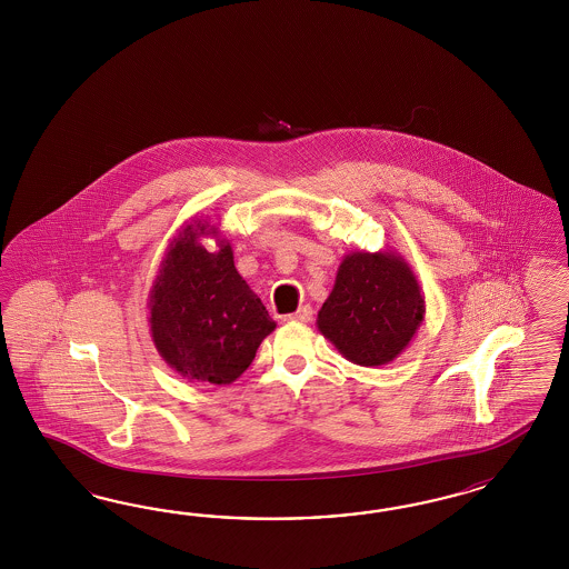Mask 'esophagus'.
<instances>
[{
    "mask_svg": "<svg viewBox=\"0 0 569 569\" xmlns=\"http://www.w3.org/2000/svg\"><path fill=\"white\" fill-rule=\"evenodd\" d=\"M290 319L292 321H300V323H309V321H312V309H310L309 305H305V307H300L296 312H292Z\"/></svg>",
    "mask_w": 569,
    "mask_h": 569,
    "instance_id": "obj_1",
    "label": "esophagus"
}]
</instances>
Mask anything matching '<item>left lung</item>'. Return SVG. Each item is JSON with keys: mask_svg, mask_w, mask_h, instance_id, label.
<instances>
[{"mask_svg": "<svg viewBox=\"0 0 569 569\" xmlns=\"http://www.w3.org/2000/svg\"><path fill=\"white\" fill-rule=\"evenodd\" d=\"M426 298L409 262L397 252H350L317 315V328L355 365L379 367L411 345Z\"/></svg>", "mask_w": 569, "mask_h": 569, "instance_id": "obj_1", "label": "left lung"}]
</instances>
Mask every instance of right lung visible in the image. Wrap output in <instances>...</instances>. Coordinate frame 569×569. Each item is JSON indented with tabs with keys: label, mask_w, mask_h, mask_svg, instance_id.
<instances>
[{
	"label": "right lung",
	"mask_w": 569,
	"mask_h": 569,
	"mask_svg": "<svg viewBox=\"0 0 569 569\" xmlns=\"http://www.w3.org/2000/svg\"><path fill=\"white\" fill-rule=\"evenodd\" d=\"M200 237H214L208 253ZM148 323L158 355L181 378L227 386L254 361L276 329L259 296L233 264L219 227L191 219L172 238L148 296Z\"/></svg>",
	"instance_id": "add662e5"
}]
</instances>
